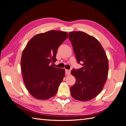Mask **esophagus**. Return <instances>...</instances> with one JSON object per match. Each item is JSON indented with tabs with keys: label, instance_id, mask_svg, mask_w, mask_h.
Wrapping results in <instances>:
<instances>
[{
	"label": "esophagus",
	"instance_id": "obj_1",
	"mask_svg": "<svg viewBox=\"0 0 126 126\" xmlns=\"http://www.w3.org/2000/svg\"><path fill=\"white\" fill-rule=\"evenodd\" d=\"M65 72H66V74L67 75H69L70 74V70L69 69H66L65 70Z\"/></svg>",
	"mask_w": 126,
	"mask_h": 126
}]
</instances>
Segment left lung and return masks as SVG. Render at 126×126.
<instances>
[{
    "label": "left lung",
    "instance_id": "obj_1",
    "mask_svg": "<svg viewBox=\"0 0 126 126\" xmlns=\"http://www.w3.org/2000/svg\"><path fill=\"white\" fill-rule=\"evenodd\" d=\"M69 39L78 63H82V68L71 71L76 82L70 87V94L74 99L85 102L102 91L108 76V59L102 45L94 37L73 32H69Z\"/></svg>",
    "mask_w": 126,
    "mask_h": 126
}]
</instances>
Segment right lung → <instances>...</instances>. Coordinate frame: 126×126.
I'll list each match as a JSON object with an SVG mask.
<instances>
[{
  "label": "right lung",
  "instance_id": "add662e5",
  "mask_svg": "<svg viewBox=\"0 0 126 126\" xmlns=\"http://www.w3.org/2000/svg\"><path fill=\"white\" fill-rule=\"evenodd\" d=\"M67 37L66 32L50 30L33 36L24 48L21 60L23 79L35 98L45 100L56 94L65 70L51 63L57 61L58 49Z\"/></svg>",
  "mask_w": 126,
  "mask_h": 126
}]
</instances>
